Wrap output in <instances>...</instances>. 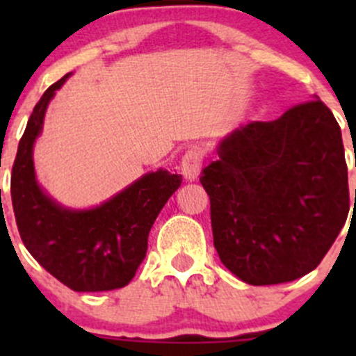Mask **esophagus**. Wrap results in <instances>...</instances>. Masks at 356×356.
<instances>
[{"mask_svg":"<svg viewBox=\"0 0 356 356\" xmlns=\"http://www.w3.org/2000/svg\"><path fill=\"white\" fill-rule=\"evenodd\" d=\"M201 165H203V152L198 148H191L184 153L181 161V172L188 181L198 179Z\"/></svg>","mask_w":356,"mask_h":356,"instance_id":"1","label":"esophagus"}]
</instances>
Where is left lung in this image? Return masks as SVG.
I'll list each match as a JSON object with an SVG mask.
<instances>
[{"instance_id":"left-lung-1","label":"left lung","mask_w":356,"mask_h":356,"mask_svg":"<svg viewBox=\"0 0 356 356\" xmlns=\"http://www.w3.org/2000/svg\"><path fill=\"white\" fill-rule=\"evenodd\" d=\"M201 170L213 246L241 281L270 286L314 270L350 211L341 129L318 98L250 122ZM356 196V195H355Z\"/></svg>"}]
</instances>
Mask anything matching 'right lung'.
Segmentation results:
<instances>
[{
    "instance_id": "1",
    "label": "right lung",
    "mask_w": 356,
    "mask_h": 356,
    "mask_svg": "<svg viewBox=\"0 0 356 356\" xmlns=\"http://www.w3.org/2000/svg\"><path fill=\"white\" fill-rule=\"evenodd\" d=\"M67 77L46 89L19 143L10 186L17 227L29 253L67 288L79 293L124 288L145 260L152 225L182 175L160 168L91 210H67L48 198L35 182L32 146L49 99Z\"/></svg>"
}]
</instances>
